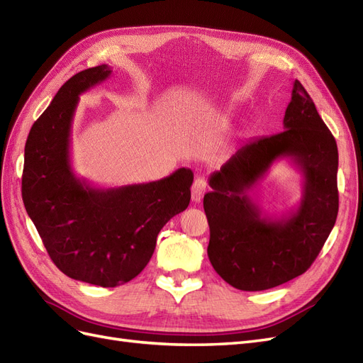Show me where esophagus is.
I'll return each mask as SVG.
<instances>
[{"mask_svg":"<svg viewBox=\"0 0 363 363\" xmlns=\"http://www.w3.org/2000/svg\"><path fill=\"white\" fill-rule=\"evenodd\" d=\"M207 189V183L203 177H196L192 184V201L200 203L203 200V195Z\"/></svg>","mask_w":363,"mask_h":363,"instance_id":"1","label":"esophagus"}]
</instances>
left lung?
<instances>
[{"instance_id": "8db88e82", "label": "left lung", "mask_w": 363, "mask_h": 363, "mask_svg": "<svg viewBox=\"0 0 363 363\" xmlns=\"http://www.w3.org/2000/svg\"><path fill=\"white\" fill-rule=\"evenodd\" d=\"M284 131L250 140L211 174L204 195L211 227L207 256L215 271L240 291H265L311 268L336 223L337 147L303 84L295 80ZM288 158L303 175L294 211L269 216L249 195L272 164Z\"/></svg>"}]
</instances>
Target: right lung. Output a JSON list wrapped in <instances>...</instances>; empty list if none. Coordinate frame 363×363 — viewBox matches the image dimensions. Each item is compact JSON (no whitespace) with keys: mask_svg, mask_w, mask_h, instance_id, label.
I'll use <instances>...</instances> for the list:
<instances>
[{"mask_svg":"<svg viewBox=\"0 0 363 363\" xmlns=\"http://www.w3.org/2000/svg\"><path fill=\"white\" fill-rule=\"evenodd\" d=\"M107 65L65 83L33 124L24 152L23 200L51 260L74 280L115 288L147 267L157 235L191 201L194 172L119 188H95L71 167V128L80 95L111 77Z\"/></svg>","mask_w":363,"mask_h":363,"instance_id":"right-lung-1","label":"right lung"}]
</instances>
